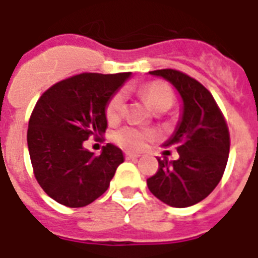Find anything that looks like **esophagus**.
Listing matches in <instances>:
<instances>
[{"label":"esophagus","mask_w":258,"mask_h":258,"mask_svg":"<svg viewBox=\"0 0 258 258\" xmlns=\"http://www.w3.org/2000/svg\"><path fill=\"white\" fill-rule=\"evenodd\" d=\"M124 157H125V159H138V158L141 157V155H139V154H134V153H125L124 154Z\"/></svg>","instance_id":"esophagus-1"}]
</instances>
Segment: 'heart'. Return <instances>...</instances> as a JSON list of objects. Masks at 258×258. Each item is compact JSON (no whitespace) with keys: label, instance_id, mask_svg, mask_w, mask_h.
<instances>
[{"label":"heart","instance_id":"obj_1","mask_svg":"<svg viewBox=\"0 0 258 258\" xmlns=\"http://www.w3.org/2000/svg\"><path fill=\"white\" fill-rule=\"evenodd\" d=\"M142 96L145 97L147 104L154 109L158 111H167L174 103V93L166 83L162 82H151L147 83L141 88ZM125 97L124 93L119 92L113 93L109 97L108 103L105 105V116L109 123H116L121 119L124 113ZM155 138V133L147 128H137V127H123L117 130L113 135V141L123 149L128 151H139L145 149L149 142Z\"/></svg>","mask_w":258,"mask_h":258}]
</instances>
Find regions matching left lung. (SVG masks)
I'll return each mask as SVG.
<instances>
[{"label":"left lung","mask_w":258,"mask_h":258,"mask_svg":"<svg viewBox=\"0 0 258 258\" xmlns=\"http://www.w3.org/2000/svg\"><path fill=\"white\" fill-rule=\"evenodd\" d=\"M150 75L163 78L178 91L182 112L165 147L175 146L179 158H158L159 169L147 179L150 191L172 208H187L205 200L220 183L228 163L230 138L214 97L196 79L175 70Z\"/></svg>","instance_id":"1"}]
</instances>
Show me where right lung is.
Returning a JSON list of instances; mask_svg holds the SVG:
<instances>
[{
	"mask_svg": "<svg viewBox=\"0 0 258 258\" xmlns=\"http://www.w3.org/2000/svg\"><path fill=\"white\" fill-rule=\"evenodd\" d=\"M131 72L80 74L42 93L28 125V150L34 176L48 196L68 208L92 204L108 188L123 151L107 143L100 155L84 147L105 133V105Z\"/></svg>",
	"mask_w": 258,
	"mask_h": 258,
	"instance_id": "add662e5",
	"label": "right lung"
}]
</instances>
